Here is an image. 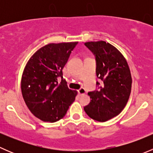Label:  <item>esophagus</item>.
Segmentation results:
<instances>
[{"mask_svg": "<svg viewBox=\"0 0 153 153\" xmlns=\"http://www.w3.org/2000/svg\"><path fill=\"white\" fill-rule=\"evenodd\" d=\"M78 93H79V95H81L85 94L86 93L85 89H84V88H83V87L80 88V89H78Z\"/></svg>", "mask_w": 153, "mask_h": 153, "instance_id": "esophagus-1", "label": "esophagus"}]
</instances>
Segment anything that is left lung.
Wrapping results in <instances>:
<instances>
[{
	"label": "left lung",
	"mask_w": 153,
	"mask_h": 153,
	"mask_svg": "<svg viewBox=\"0 0 153 153\" xmlns=\"http://www.w3.org/2000/svg\"><path fill=\"white\" fill-rule=\"evenodd\" d=\"M84 44L95 56L96 75L102 82L98 90L88 93L90 102L84 109L91 118L104 122L119 115L126 105L132 88L130 69L124 55L112 44L104 41Z\"/></svg>",
	"instance_id": "8db88e82"
}]
</instances>
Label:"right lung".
Wrapping results in <instances>:
<instances>
[{"instance_id": "1", "label": "right lung", "mask_w": 153, "mask_h": 153, "mask_svg": "<svg viewBox=\"0 0 153 153\" xmlns=\"http://www.w3.org/2000/svg\"><path fill=\"white\" fill-rule=\"evenodd\" d=\"M78 42L49 44L29 58L21 78L23 98L30 112L46 122L59 121L78 92L69 89L62 69ZM59 76L62 81L59 84Z\"/></svg>"}]
</instances>
